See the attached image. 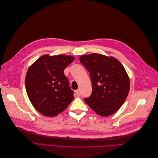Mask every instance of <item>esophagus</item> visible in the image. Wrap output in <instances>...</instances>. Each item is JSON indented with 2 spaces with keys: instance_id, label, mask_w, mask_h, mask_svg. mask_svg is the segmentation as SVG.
I'll list each match as a JSON object with an SVG mask.
<instances>
[{
  "instance_id": "obj_1",
  "label": "esophagus",
  "mask_w": 158,
  "mask_h": 158,
  "mask_svg": "<svg viewBox=\"0 0 158 158\" xmlns=\"http://www.w3.org/2000/svg\"><path fill=\"white\" fill-rule=\"evenodd\" d=\"M75 94H76V96H78V97L80 96V95H81V91H80V89H77V90H76Z\"/></svg>"
}]
</instances>
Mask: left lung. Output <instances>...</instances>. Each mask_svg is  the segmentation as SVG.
Here are the masks:
<instances>
[{"instance_id":"obj_1","label":"left lung","mask_w":158,"mask_h":158,"mask_svg":"<svg viewBox=\"0 0 158 158\" xmlns=\"http://www.w3.org/2000/svg\"><path fill=\"white\" fill-rule=\"evenodd\" d=\"M80 61L86 69L92 92L84 101L98 114L107 117L116 113L125 102L130 80L123 64L112 56L98 53L82 55Z\"/></svg>"}]
</instances>
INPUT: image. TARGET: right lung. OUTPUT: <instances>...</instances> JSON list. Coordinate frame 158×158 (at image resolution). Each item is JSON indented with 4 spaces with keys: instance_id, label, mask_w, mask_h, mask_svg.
Returning <instances> with one entry per match:
<instances>
[{
    "instance_id": "1",
    "label": "right lung",
    "mask_w": 158,
    "mask_h": 158,
    "mask_svg": "<svg viewBox=\"0 0 158 158\" xmlns=\"http://www.w3.org/2000/svg\"><path fill=\"white\" fill-rule=\"evenodd\" d=\"M74 57L65 55L41 56L28 69L26 92L33 106L41 114L55 117L69 106L74 92L64 74Z\"/></svg>"
}]
</instances>
